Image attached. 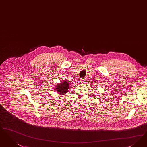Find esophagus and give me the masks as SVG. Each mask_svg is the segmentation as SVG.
Returning <instances> with one entry per match:
<instances>
[{
  "instance_id": "34e87169",
  "label": "esophagus",
  "mask_w": 147,
  "mask_h": 147,
  "mask_svg": "<svg viewBox=\"0 0 147 147\" xmlns=\"http://www.w3.org/2000/svg\"><path fill=\"white\" fill-rule=\"evenodd\" d=\"M85 82V78H80V82Z\"/></svg>"
}]
</instances>
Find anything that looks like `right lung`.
I'll return each mask as SVG.
<instances>
[{
  "mask_svg": "<svg viewBox=\"0 0 147 147\" xmlns=\"http://www.w3.org/2000/svg\"><path fill=\"white\" fill-rule=\"evenodd\" d=\"M69 88V84L68 82L64 81L63 82L59 84L56 86V91L59 94H63L67 93L68 89Z\"/></svg>",
  "mask_w": 147,
  "mask_h": 147,
  "instance_id": "obj_1",
  "label": "right lung"
}]
</instances>
